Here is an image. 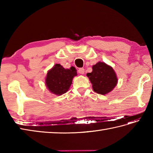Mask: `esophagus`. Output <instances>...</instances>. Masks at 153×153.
Wrapping results in <instances>:
<instances>
[{
  "label": "esophagus",
  "instance_id": "1",
  "mask_svg": "<svg viewBox=\"0 0 153 153\" xmlns=\"http://www.w3.org/2000/svg\"><path fill=\"white\" fill-rule=\"evenodd\" d=\"M84 72H85V69L83 68H81L78 70V73L80 74H83Z\"/></svg>",
  "mask_w": 153,
  "mask_h": 153
}]
</instances>
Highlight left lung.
Masks as SVG:
<instances>
[{"mask_svg":"<svg viewBox=\"0 0 153 153\" xmlns=\"http://www.w3.org/2000/svg\"><path fill=\"white\" fill-rule=\"evenodd\" d=\"M92 68V72L87 73V76L92 83L94 91L100 95H106L112 91L118 83L113 68L102 62L93 65Z\"/></svg>","mask_w":153,"mask_h":153,"instance_id":"left-lung-1","label":"left lung"}]
</instances>
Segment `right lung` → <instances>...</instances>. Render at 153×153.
I'll return each mask as SVG.
<instances>
[{
    "instance_id": "right-lung-1",
    "label": "right lung",
    "mask_w": 153,
    "mask_h": 153,
    "mask_svg": "<svg viewBox=\"0 0 153 153\" xmlns=\"http://www.w3.org/2000/svg\"><path fill=\"white\" fill-rule=\"evenodd\" d=\"M76 76L77 72L74 67L65 69L60 64H56L47 72L45 84L52 93L61 95L70 89L74 77Z\"/></svg>"
}]
</instances>
